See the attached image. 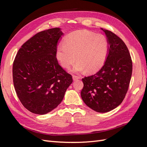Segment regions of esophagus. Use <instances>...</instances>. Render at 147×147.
Segmentation results:
<instances>
[{
	"mask_svg": "<svg viewBox=\"0 0 147 147\" xmlns=\"http://www.w3.org/2000/svg\"><path fill=\"white\" fill-rule=\"evenodd\" d=\"M78 79H80L79 76H77V75H73V80L74 81L77 80H78Z\"/></svg>",
	"mask_w": 147,
	"mask_h": 147,
	"instance_id": "34e87169",
	"label": "esophagus"
}]
</instances>
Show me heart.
Segmentation results:
<instances>
[{
  "mask_svg": "<svg viewBox=\"0 0 147 147\" xmlns=\"http://www.w3.org/2000/svg\"><path fill=\"white\" fill-rule=\"evenodd\" d=\"M109 48V40L104 35L78 30L65 37L63 44L57 48L56 57L61 65L67 69L77 59L78 62L72 69L74 72L86 70L88 72H93L104 64Z\"/></svg>",
  "mask_w": 147,
  "mask_h": 147,
  "instance_id": "obj_1",
  "label": "heart"
}]
</instances>
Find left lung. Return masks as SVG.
I'll list each match as a JSON object with an SVG mask.
<instances>
[{
    "label": "left lung",
    "instance_id": "obj_1",
    "mask_svg": "<svg viewBox=\"0 0 147 147\" xmlns=\"http://www.w3.org/2000/svg\"><path fill=\"white\" fill-rule=\"evenodd\" d=\"M109 43L106 61L102 67L82 78L81 96L89 107L99 113L108 112L121 104L128 90L132 63L126 44L116 34L101 28Z\"/></svg>",
    "mask_w": 147,
    "mask_h": 147
}]
</instances>
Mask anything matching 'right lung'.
<instances>
[{"label": "right lung", "instance_id": "1", "mask_svg": "<svg viewBox=\"0 0 147 147\" xmlns=\"http://www.w3.org/2000/svg\"><path fill=\"white\" fill-rule=\"evenodd\" d=\"M60 28L41 31L26 42L13 64V80L21 104L30 112L44 115L57 107L72 83L56 58Z\"/></svg>", "mask_w": 147, "mask_h": 147}]
</instances>
